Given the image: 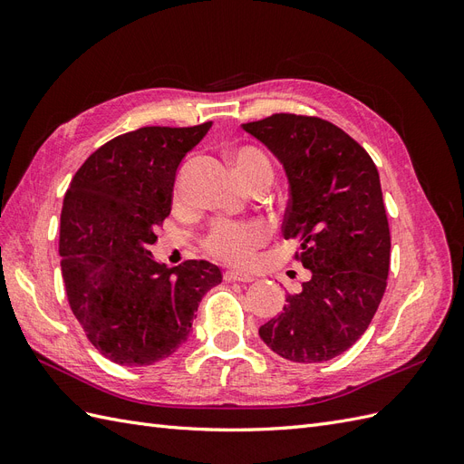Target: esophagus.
<instances>
[{
  "mask_svg": "<svg viewBox=\"0 0 464 464\" xmlns=\"http://www.w3.org/2000/svg\"><path fill=\"white\" fill-rule=\"evenodd\" d=\"M224 280H227V283H251V278L249 275H244V273H237V271H227L224 273Z\"/></svg>",
  "mask_w": 464,
  "mask_h": 464,
  "instance_id": "1",
  "label": "esophagus"
}]
</instances>
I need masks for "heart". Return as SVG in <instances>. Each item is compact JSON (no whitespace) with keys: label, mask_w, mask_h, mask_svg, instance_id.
Listing matches in <instances>:
<instances>
[{"label":"heart","mask_w":464,"mask_h":464,"mask_svg":"<svg viewBox=\"0 0 464 464\" xmlns=\"http://www.w3.org/2000/svg\"><path fill=\"white\" fill-rule=\"evenodd\" d=\"M234 164L242 176L266 172L271 174V164L257 149H240L234 154ZM266 240V230L259 224H242L218 220L203 237V247L210 257L220 263L244 266L254 257L256 249Z\"/></svg>","instance_id":"obj_1"}]
</instances>
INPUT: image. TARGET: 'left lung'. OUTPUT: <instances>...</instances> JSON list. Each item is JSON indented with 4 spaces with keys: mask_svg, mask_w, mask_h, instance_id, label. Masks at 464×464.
Masks as SVG:
<instances>
[{
    "mask_svg": "<svg viewBox=\"0 0 464 464\" xmlns=\"http://www.w3.org/2000/svg\"><path fill=\"white\" fill-rule=\"evenodd\" d=\"M242 130L283 166L290 193L283 236L300 237L298 259L312 273L259 336L285 360L327 362L366 333L385 294L391 236L379 172L325 120L275 114Z\"/></svg>",
    "mask_w": 464,
    "mask_h": 464,
    "instance_id": "obj_1",
    "label": "left lung"
}]
</instances>
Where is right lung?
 <instances>
[{
	"instance_id": "add662e5",
	"label": "right lung",
	"mask_w": 464,
	"mask_h": 464,
	"mask_svg": "<svg viewBox=\"0 0 464 464\" xmlns=\"http://www.w3.org/2000/svg\"><path fill=\"white\" fill-rule=\"evenodd\" d=\"M213 121L141 128L102 145L69 186L60 257L72 312L92 346L120 366L170 358L191 334L205 294L222 283L208 261L168 271L150 254L172 210L178 168Z\"/></svg>"
}]
</instances>
